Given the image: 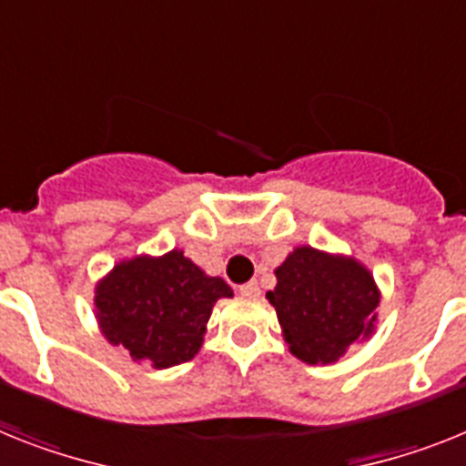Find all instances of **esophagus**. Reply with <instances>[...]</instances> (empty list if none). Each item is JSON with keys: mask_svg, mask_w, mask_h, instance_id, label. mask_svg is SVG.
<instances>
[{"mask_svg": "<svg viewBox=\"0 0 466 466\" xmlns=\"http://www.w3.org/2000/svg\"><path fill=\"white\" fill-rule=\"evenodd\" d=\"M239 293L244 299H258L260 296V287H258L256 281H248V284H241Z\"/></svg>", "mask_w": 466, "mask_h": 466, "instance_id": "34e87169", "label": "esophagus"}]
</instances>
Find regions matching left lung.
Returning <instances> with one entry per match:
<instances>
[{"mask_svg":"<svg viewBox=\"0 0 466 466\" xmlns=\"http://www.w3.org/2000/svg\"><path fill=\"white\" fill-rule=\"evenodd\" d=\"M275 277L269 306L277 310L289 353L306 365H331L377 331L381 291L355 256L296 246Z\"/></svg>","mask_w":466,"mask_h":466,"instance_id":"8db88e82","label":"left lung"}]
</instances>
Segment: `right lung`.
<instances>
[{
	"instance_id": "add662e5",
	"label": "right lung",
	"mask_w": 466,
	"mask_h": 466,
	"mask_svg": "<svg viewBox=\"0 0 466 466\" xmlns=\"http://www.w3.org/2000/svg\"><path fill=\"white\" fill-rule=\"evenodd\" d=\"M185 251L123 258L94 284V318L111 346L154 370L189 362L201 350L213 306L232 299Z\"/></svg>"
}]
</instances>
